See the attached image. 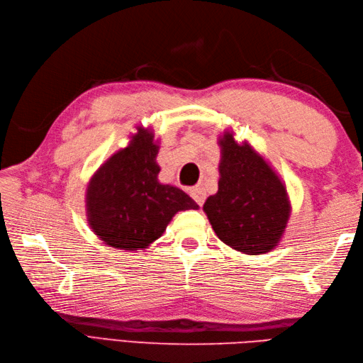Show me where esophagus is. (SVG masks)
Wrapping results in <instances>:
<instances>
[{
  "label": "esophagus",
  "mask_w": 363,
  "mask_h": 363,
  "mask_svg": "<svg viewBox=\"0 0 363 363\" xmlns=\"http://www.w3.org/2000/svg\"><path fill=\"white\" fill-rule=\"evenodd\" d=\"M190 195H191V198H194L199 206L204 204L206 190L203 187H194V189H191V191H190Z\"/></svg>",
  "instance_id": "obj_1"
}]
</instances>
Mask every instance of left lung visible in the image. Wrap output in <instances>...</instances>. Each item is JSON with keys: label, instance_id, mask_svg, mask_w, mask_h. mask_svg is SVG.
Returning a JSON list of instances; mask_svg holds the SVG:
<instances>
[{"label": "left lung", "instance_id": "obj_1", "mask_svg": "<svg viewBox=\"0 0 363 363\" xmlns=\"http://www.w3.org/2000/svg\"><path fill=\"white\" fill-rule=\"evenodd\" d=\"M220 179L203 211L223 243L259 256L274 250L290 220L291 203L282 177L248 142H237L233 129L218 135Z\"/></svg>", "mask_w": 363, "mask_h": 363}]
</instances>
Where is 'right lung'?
I'll list each match as a JSON object with an SVG mask.
<instances>
[{
	"label": "right lung",
	"instance_id": "1",
	"mask_svg": "<svg viewBox=\"0 0 363 363\" xmlns=\"http://www.w3.org/2000/svg\"><path fill=\"white\" fill-rule=\"evenodd\" d=\"M125 148L91 174L86 189L90 229L104 245L121 251L146 250L181 211L199 209L186 191L159 181L160 140L137 126Z\"/></svg>",
	"mask_w": 363,
	"mask_h": 363
}]
</instances>
